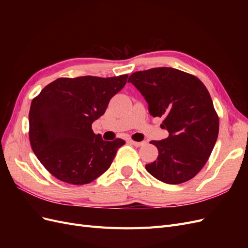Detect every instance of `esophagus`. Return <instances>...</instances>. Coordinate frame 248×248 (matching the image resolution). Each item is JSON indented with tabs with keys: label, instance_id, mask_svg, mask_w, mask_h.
Here are the masks:
<instances>
[{
	"label": "esophagus",
	"instance_id": "esophagus-1",
	"mask_svg": "<svg viewBox=\"0 0 248 248\" xmlns=\"http://www.w3.org/2000/svg\"><path fill=\"white\" fill-rule=\"evenodd\" d=\"M131 145H133L134 147H140V146H142L145 144L144 141H136V140H128Z\"/></svg>",
	"mask_w": 248,
	"mask_h": 248
}]
</instances>
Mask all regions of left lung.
Segmentation results:
<instances>
[{
  "label": "left lung",
  "instance_id": "1",
  "mask_svg": "<svg viewBox=\"0 0 248 248\" xmlns=\"http://www.w3.org/2000/svg\"><path fill=\"white\" fill-rule=\"evenodd\" d=\"M145 97L153 117L169 131L152 140L158 157L146 170L168 184L192 179L204 168L218 137L219 119L207 88L197 78L170 67L137 71L128 78Z\"/></svg>",
  "mask_w": 248,
  "mask_h": 248
}]
</instances>
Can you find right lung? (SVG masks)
I'll return each mask as SVG.
<instances>
[{"instance_id": "1", "label": "right lung", "mask_w": 248, "mask_h": 248, "mask_svg": "<svg viewBox=\"0 0 248 248\" xmlns=\"http://www.w3.org/2000/svg\"><path fill=\"white\" fill-rule=\"evenodd\" d=\"M128 74L112 77L60 78L32 100L29 139L33 152L50 174L73 185L94 181L107 171L121 139L107 141L92 130L112 96L121 91Z\"/></svg>"}]
</instances>
